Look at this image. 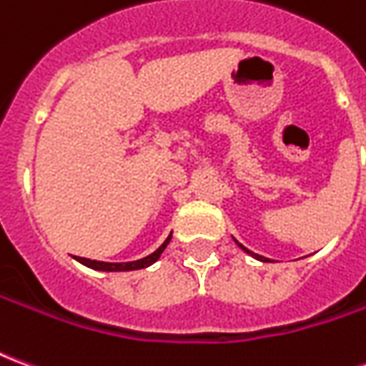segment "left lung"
<instances>
[{
  "mask_svg": "<svg viewBox=\"0 0 366 366\" xmlns=\"http://www.w3.org/2000/svg\"><path fill=\"white\" fill-rule=\"evenodd\" d=\"M235 243H237V241H235ZM237 245L241 247V249H243V251H245L247 254H251L253 259H257V261H261V262H272V261H270V259H267V257H262V254H257V253H253V251H249V249H247V247L241 245V243H237Z\"/></svg>",
  "mask_w": 366,
  "mask_h": 366,
  "instance_id": "obj_1",
  "label": "left lung"
}]
</instances>
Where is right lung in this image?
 <instances>
[{
  "instance_id": "1",
  "label": "right lung",
  "mask_w": 366,
  "mask_h": 366,
  "mask_svg": "<svg viewBox=\"0 0 366 366\" xmlns=\"http://www.w3.org/2000/svg\"><path fill=\"white\" fill-rule=\"evenodd\" d=\"M170 237H172V233L164 239V243L151 253L149 257H143V259H139V261H131V262H104V261H92V259H84V257H76V261L84 264V267H88V269L94 270H104V272H125V270H139V269H147V267H151L152 262H157L160 259V254L162 251L167 249V245L170 243Z\"/></svg>"
}]
</instances>
